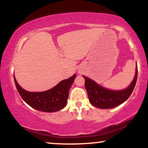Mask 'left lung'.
<instances>
[{
    "label": "left lung",
    "instance_id": "left-lung-1",
    "mask_svg": "<svg viewBox=\"0 0 148 148\" xmlns=\"http://www.w3.org/2000/svg\"><path fill=\"white\" fill-rule=\"evenodd\" d=\"M83 77L85 79V87L91 104L99 108H112L125 102L133 92L137 82V65L136 64L135 77L132 82L127 88L123 90H109L97 84L90 78L84 75Z\"/></svg>",
    "mask_w": 148,
    "mask_h": 148
}]
</instances>
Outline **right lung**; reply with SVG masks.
Wrapping results in <instances>:
<instances>
[{"label": "right lung", "mask_w": 148, "mask_h": 148, "mask_svg": "<svg viewBox=\"0 0 148 148\" xmlns=\"http://www.w3.org/2000/svg\"><path fill=\"white\" fill-rule=\"evenodd\" d=\"M76 75L64 79L50 90L40 92H31L24 90L18 84L14 75L17 90L22 99L36 110L46 112H54L66 106L69 92Z\"/></svg>", "instance_id": "right-lung-1"}]
</instances>
